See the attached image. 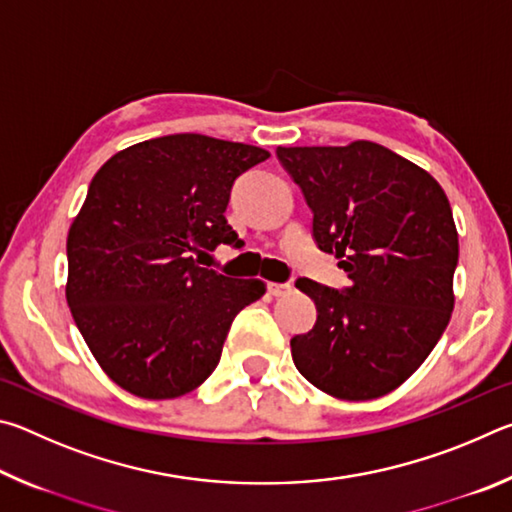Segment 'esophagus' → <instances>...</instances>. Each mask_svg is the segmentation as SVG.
I'll list each match as a JSON object with an SVG mask.
<instances>
[{
  "label": "esophagus",
  "mask_w": 512,
  "mask_h": 512,
  "mask_svg": "<svg viewBox=\"0 0 512 512\" xmlns=\"http://www.w3.org/2000/svg\"><path fill=\"white\" fill-rule=\"evenodd\" d=\"M268 293H271L273 298H280L284 293L291 291V284H280V282H268Z\"/></svg>",
  "instance_id": "obj_1"
}]
</instances>
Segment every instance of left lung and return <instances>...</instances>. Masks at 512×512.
I'll return each mask as SVG.
<instances>
[{
	"instance_id": "1",
	"label": "left lung",
	"mask_w": 512,
	"mask_h": 512,
	"mask_svg": "<svg viewBox=\"0 0 512 512\" xmlns=\"http://www.w3.org/2000/svg\"><path fill=\"white\" fill-rule=\"evenodd\" d=\"M314 214V239L348 273L343 291L300 277L316 323L291 339L300 375L339 400L404 384L452 318L458 232L436 178L375 142L277 146Z\"/></svg>"
}]
</instances>
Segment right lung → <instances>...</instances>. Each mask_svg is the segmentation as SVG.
I'll list each match as a JSON object with an SVG mask.
<instances>
[{"instance_id":"obj_1","label":"right lung","mask_w":512,"mask_h":512,"mask_svg":"<svg viewBox=\"0 0 512 512\" xmlns=\"http://www.w3.org/2000/svg\"><path fill=\"white\" fill-rule=\"evenodd\" d=\"M259 146L180 133L128 146L92 178L67 235V305L103 372L144 400H173L212 375L262 280L201 266L239 246L225 219ZM210 266V264H207Z\"/></svg>"}]
</instances>
